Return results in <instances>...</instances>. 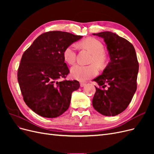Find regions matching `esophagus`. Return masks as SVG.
<instances>
[{
	"mask_svg": "<svg viewBox=\"0 0 154 154\" xmlns=\"http://www.w3.org/2000/svg\"><path fill=\"white\" fill-rule=\"evenodd\" d=\"M85 85H86V83L85 82H80V87H84Z\"/></svg>",
	"mask_w": 154,
	"mask_h": 154,
	"instance_id": "1",
	"label": "esophagus"
}]
</instances>
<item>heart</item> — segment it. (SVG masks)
<instances>
[{"label":"heart","mask_w":154,"mask_h":154,"mask_svg":"<svg viewBox=\"0 0 154 154\" xmlns=\"http://www.w3.org/2000/svg\"><path fill=\"white\" fill-rule=\"evenodd\" d=\"M81 48L89 51L92 54L90 62L94 63L99 67L105 66L107 57L104 53V46L101 42L94 38H87L78 44ZM63 58L70 65L74 63L76 58V48L74 44H71L65 48L63 53ZM72 78L79 81H85L87 79L95 76L97 74V69L94 64L87 66L77 64L71 69Z\"/></svg>","instance_id":"obj_1"}]
</instances>
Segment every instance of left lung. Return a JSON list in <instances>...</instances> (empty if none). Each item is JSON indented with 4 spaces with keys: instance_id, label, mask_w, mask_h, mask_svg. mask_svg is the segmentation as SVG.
Instances as JSON below:
<instances>
[{
    "instance_id": "obj_1",
    "label": "left lung",
    "mask_w": 154,
    "mask_h": 154,
    "mask_svg": "<svg viewBox=\"0 0 154 154\" xmlns=\"http://www.w3.org/2000/svg\"><path fill=\"white\" fill-rule=\"evenodd\" d=\"M104 39L110 62L101 75L94 79L96 87L92 106L99 113L114 116L130 104L137 89L139 63L133 45L110 31L94 33Z\"/></svg>"
}]
</instances>
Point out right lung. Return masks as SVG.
<instances>
[{
	"instance_id": "1",
	"label": "right lung",
	"mask_w": 154,
	"mask_h": 154,
	"mask_svg": "<svg viewBox=\"0 0 154 154\" xmlns=\"http://www.w3.org/2000/svg\"><path fill=\"white\" fill-rule=\"evenodd\" d=\"M82 36L54 31L40 35L23 54L17 77L26 104L44 118H54L69 107L76 80L58 81L69 73L63 53Z\"/></svg>"
}]
</instances>
